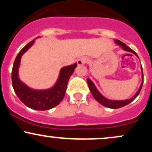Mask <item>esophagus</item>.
<instances>
[{
  "instance_id": "34e87169",
  "label": "esophagus",
  "mask_w": 152,
  "mask_h": 152,
  "mask_svg": "<svg viewBox=\"0 0 152 152\" xmlns=\"http://www.w3.org/2000/svg\"><path fill=\"white\" fill-rule=\"evenodd\" d=\"M87 61V58L86 57H81L77 60V64L78 66H82Z\"/></svg>"
}]
</instances>
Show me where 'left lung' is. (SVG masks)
<instances>
[{"instance_id": "obj_1", "label": "left lung", "mask_w": 152, "mask_h": 152, "mask_svg": "<svg viewBox=\"0 0 152 152\" xmlns=\"http://www.w3.org/2000/svg\"><path fill=\"white\" fill-rule=\"evenodd\" d=\"M114 42L117 43L118 46H120V47H121V48H123L124 50L134 53V55H136L138 58H139V56H137V53H136L134 50H132V48H130L129 47L127 46L124 43L121 42V41H118V40H115ZM141 69H142V83H141L140 87H139V89L138 90V91L135 94V95H134L132 98L126 99V100H110V99H106V97H104V96H103L102 94H101L100 92L99 91L98 89L96 88V87L95 85H94V83H93V81H92L91 79H89V78H87V83H88V88H89L91 93L92 96H94V98L99 103V104H101L103 106H106V107L110 108V109H114L123 107V106L130 104L132 101H134V99L137 98L138 95H139V93H140L141 90H142L143 83H144V81H143V79H144V75H143V70H142V66H141Z\"/></svg>"}]
</instances>
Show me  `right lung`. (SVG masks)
Returning a JSON list of instances; mask_svg holds the SVG:
<instances>
[{"mask_svg": "<svg viewBox=\"0 0 152 152\" xmlns=\"http://www.w3.org/2000/svg\"><path fill=\"white\" fill-rule=\"evenodd\" d=\"M34 42L35 39L26 45L17 55L12 69V85L17 96L26 106L32 109L45 111L58 105L63 100L68 82L77 64L75 63L72 65L63 67L60 71L56 83L49 89L35 90L29 88L19 78L18 68L21 56L32 46Z\"/></svg>", "mask_w": 152, "mask_h": 152, "instance_id": "1", "label": "right lung"}]
</instances>
